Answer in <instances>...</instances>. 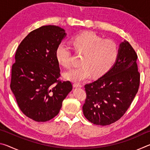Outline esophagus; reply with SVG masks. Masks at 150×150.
Listing matches in <instances>:
<instances>
[{
  "instance_id": "34e87169",
  "label": "esophagus",
  "mask_w": 150,
  "mask_h": 150,
  "mask_svg": "<svg viewBox=\"0 0 150 150\" xmlns=\"http://www.w3.org/2000/svg\"><path fill=\"white\" fill-rule=\"evenodd\" d=\"M73 87H82V85H81L80 83H73Z\"/></svg>"
}]
</instances>
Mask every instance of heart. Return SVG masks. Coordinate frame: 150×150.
Listing matches in <instances>:
<instances>
[{"mask_svg":"<svg viewBox=\"0 0 150 150\" xmlns=\"http://www.w3.org/2000/svg\"><path fill=\"white\" fill-rule=\"evenodd\" d=\"M73 45L79 54H83L79 67L65 73L67 79L73 81L85 80L93 74L98 77L103 75L115 63L119 54L117 43L112 40L103 39L93 32H85L73 39ZM56 56L61 65L66 68L73 65V54L69 45L59 44Z\"/></svg>","mask_w":150,"mask_h":150,"instance_id":"heart-1","label":"heart"}]
</instances>
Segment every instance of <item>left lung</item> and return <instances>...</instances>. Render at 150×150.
I'll list each match as a JSON object with an SVG mask.
<instances>
[{
    "mask_svg": "<svg viewBox=\"0 0 150 150\" xmlns=\"http://www.w3.org/2000/svg\"><path fill=\"white\" fill-rule=\"evenodd\" d=\"M137 58L132 45L126 41L122 42L113 67L103 77L85 85L87 97L83 111L88 121L106 126L125 114L139 86Z\"/></svg>",
    "mask_w": 150,
    "mask_h": 150,
    "instance_id": "8db88e82",
    "label": "left lung"
}]
</instances>
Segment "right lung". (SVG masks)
I'll return each mask as SVG.
<instances>
[{
	"label": "right lung",
	"mask_w": 150,
	"mask_h": 150,
	"mask_svg": "<svg viewBox=\"0 0 150 150\" xmlns=\"http://www.w3.org/2000/svg\"><path fill=\"white\" fill-rule=\"evenodd\" d=\"M66 35L54 25L30 32L20 43L12 66L11 88L19 108L27 117L46 122L59 113L73 86L62 81L56 50Z\"/></svg>",
	"instance_id": "1"
}]
</instances>
